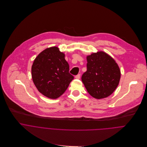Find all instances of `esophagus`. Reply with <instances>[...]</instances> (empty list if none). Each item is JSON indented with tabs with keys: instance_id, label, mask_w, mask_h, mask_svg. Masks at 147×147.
I'll return each instance as SVG.
<instances>
[{
	"instance_id": "obj_1",
	"label": "esophagus",
	"mask_w": 147,
	"mask_h": 147,
	"mask_svg": "<svg viewBox=\"0 0 147 147\" xmlns=\"http://www.w3.org/2000/svg\"><path fill=\"white\" fill-rule=\"evenodd\" d=\"M80 78V74H78V75H77L75 76V78L77 79H79Z\"/></svg>"
}]
</instances>
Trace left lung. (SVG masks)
<instances>
[{
  "label": "left lung",
  "instance_id": "8db88e82",
  "mask_svg": "<svg viewBox=\"0 0 147 147\" xmlns=\"http://www.w3.org/2000/svg\"><path fill=\"white\" fill-rule=\"evenodd\" d=\"M87 61V71L82 76L87 91L97 99L108 97L120 81L121 71L118 64L103 51L88 55Z\"/></svg>",
  "mask_w": 147,
  "mask_h": 147
}]
</instances>
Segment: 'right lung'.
<instances>
[{"label": "right lung", "mask_w": 147, "mask_h": 147, "mask_svg": "<svg viewBox=\"0 0 147 147\" xmlns=\"http://www.w3.org/2000/svg\"><path fill=\"white\" fill-rule=\"evenodd\" d=\"M65 60V54L57 47L47 48L35 59L32 66V78L39 90L46 97L55 99L67 89L73 75Z\"/></svg>", "instance_id": "right-lung-1"}]
</instances>
